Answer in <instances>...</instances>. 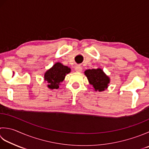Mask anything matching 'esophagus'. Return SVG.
I'll use <instances>...</instances> for the list:
<instances>
[{"label": "esophagus", "mask_w": 149, "mask_h": 149, "mask_svg": "<svg viewBox=\"0 0 149 149\" xmlns=\"http://www.w3.org/2000/svg\"><path fill=\"white\" fill-rule=\"evenodd\" d=\"M75 72H78V73H80V72H82L83 68H82V67H81V66L77 65V66H75Z\"/></svg>", "instance_id": "34e87169"}]
</instances>
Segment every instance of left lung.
<instances>
[{"label":"left lung","mask_w":149,"mask_h":149,"mask_svg":"<svg viewBox=\"0 0 149 149\" xmlns=\"http://www.w3.org/2000/svg\"><path fill=\"white\" fill-rule=\"evenodd\" d=\"M84 74L95 91L102 92L107 89L110 83V78L101 68L86 70Z\"/></svg>","instance_id":"obj_1"}]
</instances>
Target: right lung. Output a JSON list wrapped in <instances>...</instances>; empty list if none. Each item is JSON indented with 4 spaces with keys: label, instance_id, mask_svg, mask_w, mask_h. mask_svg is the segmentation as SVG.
<instances>
[{
    "label": "right lung",
    "instance_id": "1",
    "mask_svg": "<svg viewBox=\"0 0 149 149\" xmlns=\"http://www.w3.org/2000/svg\"><path fill=\"white\" fill-rule=\"evenodd\" d=\"M71 69L66 66H64L61 63H56L48 70L45 74V81L48 83L49 89L59 88L60 83L65 79L66 74H69Z\"/></svg>",
    "mask_w": 149,
    "mask_h": 149
}]
</instances>
